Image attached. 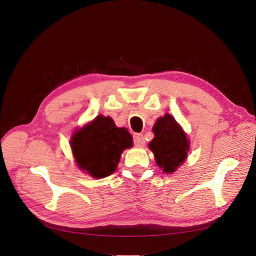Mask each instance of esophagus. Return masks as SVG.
Returning <instances> with one entry per match:
<instances>
[{
    "instance_id": "obj_1",
    "label": "esophagus",
    "mask_w": 256,
    "mask_h": 256,
    "mask_svg": "<svg viewBox=\"0 0 256 256\" xmlns=\"http://www.w3.org/2000/svg\"><path fill=\"white\" fill-rule=\"evenodd\" d=\"M134 144L137 147H142L145 145V140L142 134H135L134 135Z\"/></svg>"
}]
</instances>
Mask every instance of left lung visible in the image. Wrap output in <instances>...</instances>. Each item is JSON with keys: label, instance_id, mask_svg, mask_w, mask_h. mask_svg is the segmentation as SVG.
Here are the masks:
<instances>
[{"label": "left lung", "instance_id": "obj_1", "mask_svg": "<svg viewBox=\"0 0 256 256\" xmlns=\"http://www.w3.org/2000/svg\"><path fill=\"white\" fill-rule=\"evenodd\" d=\"M154 140L148 147L154 154L156 164L162 171L173 173L187 158L189 142L186 133L171 114L159 118L152 128Z\"/></svg>", "mask_w": 256, "mask_h": 256}]
</instances>
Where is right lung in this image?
<instances>
[{
    "label": "right lung",
    "instance_id": "obj_1",
    "mask_svg": "<svg viewBox=\"0 0 256 256\" xmlns=\"http://www.w3.org/2000/svg\"><path fill=\"white\" fill-rule=\"evenodd\" d=\"M133 146L126 128H116L110 116H98L71 138V149L78 166L94 178L112 174L124 149Z\"/></svg>",
    "mask_w": 256,
    "mask_h": 256
}]
</instances>
